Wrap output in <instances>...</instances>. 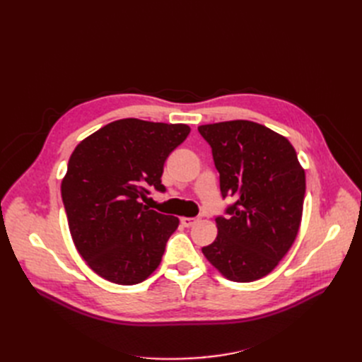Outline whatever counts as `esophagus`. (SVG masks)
I'll return each mask as SVG.
<instances>
[{
    "label": "esophagus",
    "instance_id": "1",
    "mask_svg": "<svg viewBox=\"0 0 362 362\" xmlns=\"http://www.w3.org/2000/svg\"><path fill=\"white\" fill-rule=\"evenodd\" d=\"M196 222H199V217H181V223H182L185 228L193 226Z\"/></svg>",
    "mask_w": 362,
    "mask_h": 362
}]
</instances>
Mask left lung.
<instances>
[{
    "label": "left lung",
    "mask_w": 362,
    "mask_h": 362,
    "mask_svg": "<svg viewBox=\"0 0 362 362\" xmlns=\"http://www.w3.org/2000/svg\"><path fill=\"white\" fill-rule=\"evenodd\" d=\"M211 146L223 198L217 237L204 255L228 279L252 282L278 266L299 233L305 170L290 141L250 120L198 128Z\"/></svg>",
    "instance_id": "obj_1"
}]
</instances>
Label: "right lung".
Segmentation results:
<instances>
[{
  "mask_svg": "<svg viewBox=\"0 0 362 362\" xmlns=\"http://www.w3.org/2000/svg\"><path fill=\"white\" fill-rule=\"evenodd\" d=\"M185 124L120 119L80 141L62 181L74 245L101 278L134 286L154 272L178 217L141 204L161 184L164 161L187 139Z\"/></svg>",
  "mask_w": 362,
  "mask_h": 362,
  "instance_id": "1",
  "label": "right lung"
}]
</instances>
